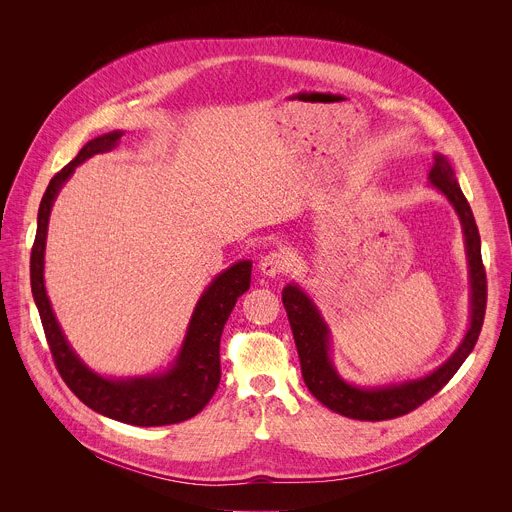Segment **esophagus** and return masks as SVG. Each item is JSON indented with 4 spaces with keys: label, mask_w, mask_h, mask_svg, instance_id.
Instances as JSON below:
<instances>
[{
    "label": "esophagus",
    "mask_w": 512,
    "mask_h": 512,
    "mask_svg": "<svg viewBox=\"0 0 512 512\" xmlns=\"http://www.w3.org/2000/svg\"><path fill=\"white\" fill-rule=\"evenodd\" d=\"M259 269H261L263 275L275 277V275H279V273H285V271L289 269V263H287V257H285L283 253L271 251V253H267V255L261 257Z\"/></svg>",
    "instance_id": "1"
}]
</instances>
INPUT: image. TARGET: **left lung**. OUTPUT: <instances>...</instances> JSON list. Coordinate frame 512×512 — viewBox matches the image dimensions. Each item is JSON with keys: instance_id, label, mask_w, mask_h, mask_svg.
Here are the masks:
<instances>
[{"instance_id": "1", "label": "left lung", "mask_w": 512, "mask_h": 512, "mask_svg": "<svg viewBox=\"0 0 512 512\" xmlns=\"http://www.w3.org/2000/svg\"><path fill=\"white\" fill-rule=\"evenodd\" d=\"M429 186L446 196L460 218L470 277V326L454 354L433 373L419 379L377 387H358L344 381L332 362L330 328L314 300L298 283H287L281 291L283 308L287 312V320L298 346L304 383L322 405L344 417L360 421H383L417 409L437 391H442V387L456 375L462 362L472 352L482 330L486 312V273L480 253V235L472 208L458 184L456 172L450 160L442 154H433Z\"/></svg>"}]
</instances>
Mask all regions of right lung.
<instances>
[{
	"label": "right lung",
	"instance_id": "obj_1",
	"mask_svg": "<svg viewBox=\"0 0 512 512\" xmlns=\"http://www.w3.org/2000/svg\"><path fill=\"white\" fill-rule=\"evenodd\" d=\"M121 135L123 131H109L87 141L77 158L50 180L38 208V227L30 257L32 296L56 369L72 393L93 411L121 423L139 427L170 425L200 413L214 395L218 381H221V354L218 350H221L223 328L237 300L249 289L253 263L249 259L237 261L208 283L190 316L178 356L164 373L115 379L89 369L68 344L46 294V235L52 204L66 180L75 174L77 166L95 154L111 152Z\"/></svg>",
	"mask_w": 512,
	"mask_h": 512
}]
</instances>
